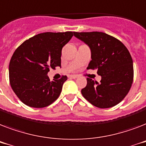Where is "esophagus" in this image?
<instances>
[{
    "label": "esophagus",
    "instance_id": "1",
    "mask_svg": "<svg viewBox=\"0 0 146 146\" xmlns=\"http://www.w3.org/2000/svg\"><path fill=\"white\" fill-rule=\"evenodd\" d=\"M70 77L72 78V79H76V78H78V76L77 75H71V76H70Z\"/></svg>",
    "mask_w": 146,
    "mask_h": 146
}]
</instances>
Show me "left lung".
Instances as JSON below:
<instances>
[{"instance_id": "obj_1", "label": "left lung", "mask_w": 146, "mask_h": 146, "mask_svg": "<svg viewBox=\"0 0 146 146\" xmlns=\"http://www.w3.org/2000/svg\"><path fill=\"white\" fill-rule=\"evenodd\" d=\"M73 35L91 50L92 60L87 69H97V73L102 76L99 83L87 78L82 95L99 108L115 106L129 92L133 80V64L129 50L120 41L106 33H74Z\"/></svg>"}]
</instances>
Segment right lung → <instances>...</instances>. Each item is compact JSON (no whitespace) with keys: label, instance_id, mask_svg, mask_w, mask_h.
<instances>
[{"label":"right lung","instance_id":"add662e5","mask_svg":"<svg viewBox=\"0 0 146 146\" xmlns=\"http://www.w3.org/2000/svg\"><path fill=\"white\" fill-rule=\"evenodd\" d=\"M73 32L44 33L29 38L15 50L9 65L11 88L20 101L32 108H44L59 97L66 76L50 81V68L60 66L63 47Z\"/></svg>","mask_w":146,"mask_h":146}]
</instances>
